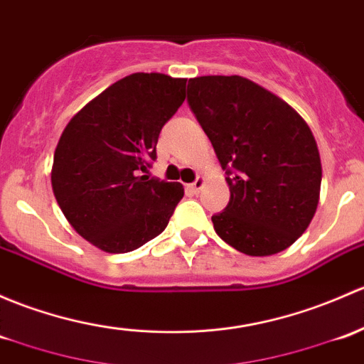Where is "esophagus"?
I'll list each match as a JSON object with an SVG mask.
<instances>
[{"instance_id":"34e87169","label":"esophagus","mask_w":364,"mask_h":364,"mask_svg":"<svg viewBox=\"0 0 364 364\" xmlns=\"http://www.w3.org/2000/svg\"><path fill=\"white\" fill-rule=\"evenodd\" d=\"M202 186H204V178H200V176H198V178L195 179L193 183H190L186 188H188L192 193H198L202 190Z\"/></svg>"}]
</instances>
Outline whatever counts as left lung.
Wrapping results in <instances>:
<instances>
[{
	"label": "left lung",
	"instance_id": "left-lung-1",
	"mask_svg": "<svg viewBox=\"0 0 364 364\" xmlns=\"http://www.w3.org/2000/svg\"><path fill=\"white\" fill-rule=\"evenodd\" d=\"M195 118L227 174L230 200L211 218L218 235L250 256L289 247L317 209L321 159L288 102L242 76L188 80Z\"/></svg>",
	"mask_w": 364,
	"mask_h": 364
}]
</instances>
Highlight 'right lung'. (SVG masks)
Here are the masks:
<instances>
[{
  "mask_svg": "<svg viewBox=\"0 0 364 364\" xmlns=\"http://www.w3.org/2000/svg\"><path fill=\"white\" fill-rule=\"evenodd\" d=\"M185 87V78L132 73L64 129L53 155V195L71 227L99 250L129 252L155 239L185 195L181 183L148 176Z\"/></svg>",
  "mask_w": 364,
  "mask_h": 364,
  "instance_id": "obj_1",
  "label": "right lung"
}]
</instances>
